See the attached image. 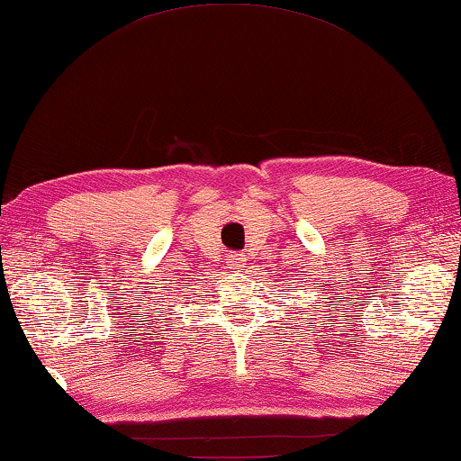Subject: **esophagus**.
Masks as SVG:
<instances>
[{
  "mask_svg": "<svg viewBox=\"0 0 461 461\" xmlns=\"http://www.w3.org/2000/svg\"><path fill=\"white\" fill-rule=\"evenodd\" d=\"M243 261H245V255H240V253H229L224 259V263L229 265V267H240Z\"/></svg>",
  "mask_w": 461,
  "mask_h": 461,
  "instance_id": "34e87169",
  "label": "esophagus"
}]
</instances>
